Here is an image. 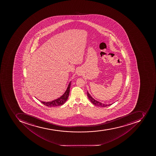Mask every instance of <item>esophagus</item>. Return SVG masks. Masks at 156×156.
<instances>
[{
    "label": "esophagus",
    "mask_w": 156,
    "mask_h": 156,
    "mask_svg": "<svg viewBox=\"0 0 156 156\" xmlns=\"http://www.w3.org/2000/svg\"><path fill=\"white\" fill-rule=\"evenodd\" d=\"M77 74L78 75H80L81 74V72L80 70H78L77 71Z\"/></svg>",
    "instance_id": "34e87169"
}]
</instances>
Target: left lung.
<instances>
[{
	"instance_id": "obj_1",
	"label": "left lung",
	"mask_w": 156,
	"mask_h": 156,
	"mask_svg": "<svg viewBox=\"0 0 156 156\" xmlns=\"http://www.w3.org/2000/svg\"><path fill=\"white\" fill-rule=\"evenodd\" d=\"M87 96L88 97L89 99H90V101H91V102H92L93 105H94L98 106V107H107V106H109L112 105V104H110V105H105V104H104V103H101V102L96 101L94 98H93L91 97V95L89 94L88 92H87Z\"/></svg>"
}]
</instances>
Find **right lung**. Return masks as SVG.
Listing matches in <instances>:
<instances>
[{"mask_svg": "<svg viewBox=\"0 0 156 156\" xmlns=\"http://www.w3.org/2000/svg\"><path fill=\"white\" fill-rule=\"evenodd\" d=\"M71 82L69 83L66 91H65L64 94H63L62 97H60L59 98L55 99L54 101H51L50 102H44L41 101L42 104L48 106V107H55V106H58L63 105L65 103L66 101L67 100L68 97H69V93H70V88L71 86Z\"/></svg>", "mask_w": 156, "mask_h": 156, "instance_id": "obj_1", "label": "right lung"}]
</instances>
